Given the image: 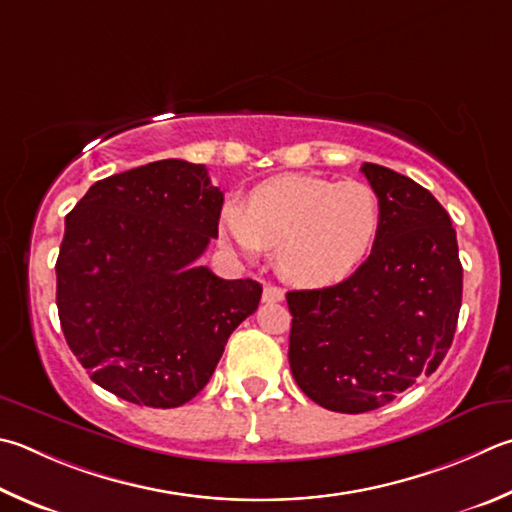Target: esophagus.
Here are the masks:
<instances>
[{"label": "esophagus", "mask_w": 512, "mask_h": 512, "mask_svg": "<svg viewBox=\"0 0 512 512\" xmlns=\"http://www.w3.org/2000/svg\"><path fill=\"white\" fill-rule=\"evenodd\" d=\"M262 300L266 304H273V302H282L284 300V291L280 286H273V284H266L264 286V293H262Z\"/></svg>", "instance_id": "obj_1"}]
</instances>
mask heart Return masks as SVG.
<instances>
[{
	"label": "heart",
	"mask_w": 512,
	"mask_h": 512,
	"mask_svg": "<svg viewBox=\"0 0 512 512\" xmlns=\"http://www.w3.org/2000/svg\"><path fill=\"white\" fill-rule=\"evenodd\" d=\"M380 232V201L367 183L284 174L259 183L244 208L228 203L221 239L246 259L275 250L277 268L295 284L347 280L371 255Z\"/></svg>",
	"instance_id": "heart-1"
}]
</instances>
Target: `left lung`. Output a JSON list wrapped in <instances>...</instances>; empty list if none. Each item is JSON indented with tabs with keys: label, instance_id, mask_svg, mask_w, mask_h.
<instances>
[{
	"label": "left lung",
	"instance_id": "8db88e82",
	"mask_svg": "<svg viewBox=\"0 0 512 512\" xmlns=\"http://www.w3.org/2000/svg\"><path fill=\"white\" fill-rule=\"evenodd\" d=\"M360 172L380 201L371 255L336 286L286 293L295 383L342 414L392 403L441 365L463 291L457 232L432 192L376 163Z\"/></svg>",
	"mask_w": 512,
	"mask_h": 512
}]
</instances>
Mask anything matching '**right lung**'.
Segmentation results:
<instances>
[{"instance_id": "1", "label": "right lung", "mask_w": 512, "mask_h": 512, "mask_svg": "<svg viewBox=\"0 0 512 512\" xmlns=\"http://www.w3.org/2000/svg\"><path fill=\"white\" fill-rule=\"evenodd\" d=\"M221 206L206 165L165 159L96 181L64 219L55 302L96 385L161 410L208 385L230 333L262 297L255 280L197 266Z\"/></svg>"}]
</instances>
